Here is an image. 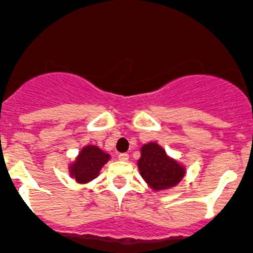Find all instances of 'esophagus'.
<instances>
[{
  "label": "esophagus",
  "instance_id": "1",
  "mask_svg": "<svg viewBox=\"0 0 253 253\" xmlns=\"http://www.w3.org/2000/svg\"><path fill=\"white\" fill-rule=\"evenodd\" d=\"M128 154H127V152H121V154L118 155V159H120V160H122V161H127L128 160Z\"/></svg>",
  "mask_w": 253,
  "mask_h": 253
}]
</instances>
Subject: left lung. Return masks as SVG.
Returning a JSON list of instances; mask_svg holds the SVG:
<instances>
[{"label": "left lung", "mask_w": 253, "mask_h": 253, "mask_svg": "<svg viewBox=\"0 0 253 253\" xmlns=\"http://www.w3.org/2000/svg\"><path fill=\"white\" fill-rule=\"evenodd\" d=\"M137 165L141 176L154 190H164L176 185L185 174L183 166L169 158L165 150L156 142H149L141 147Z\"/></svg>", "instance_id": "obj_1"}]
</instances>
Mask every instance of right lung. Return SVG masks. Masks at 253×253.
<instances>
[{
    "instance_id": "obj_1",
    "label": "right lung",
    "mask_w": 253,
    "mask_h": 253,
    "mask_svg": "<svg viewBox=\"0 0 253 253\" xmlns=\"http://www.w3.org/2000/svg\"><path fill=\"white\" fill-rule=\"evenodd\" d=\"M110 160V155L94 145H88L79 152L76 163L70 165V175L78 183H88L98 176L102 166Z\"/></svg>"
}]
</instances>
